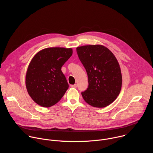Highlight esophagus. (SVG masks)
<instances>
[{
  "instance_id": "34e87169",
  "label": "esophagus",
  "mask_w": 153,
  "mask_h": 153,
  "mask_svg": "<svg viewBox=\"0 0 153 153\" xmlns=\"http://www.w3.org/2000/svg\"><path fill=\"white\" fill-rule=\"evenodd\" d=\"M70 86L71 87V88H77V85H76V84H74V85H70Z\"/></svg>"
}]
</instances>
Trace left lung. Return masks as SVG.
<instances>
[{
    "label": "left lung",
    "instance_id": "8db88e82",
    "mask_svg": "<svg viewBox=\"0 0 153 153\" xmlns=\"http://www.w3.org/2000/svg\"><path fill=\"white\" fill-rule=\"evenodd\" d=\"M76 50L88 78V88L82 93L84 100L94 107L107 106L121 90L122 77L117 59L101 45L79 47Z\"/></svg>",
    "mask_w": 153,
    "mask_h": 153
}]
</instances>
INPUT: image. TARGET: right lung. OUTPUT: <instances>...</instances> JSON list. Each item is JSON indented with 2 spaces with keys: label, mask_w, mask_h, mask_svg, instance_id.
<instances>
[{
  "label": "right lung",
  "mask_w": 153,
  "mask_h": 153,
  "mask_svg": "<svg viewBox=\"0 0 153 153\" xmlns=\"http://www.w3.org/2000/svg\"><path fill=\"white\" fill-rule=\"evenodd\" d=\"M72 54L71 48L52 47L40 50L33 57L25 84L28 94L37 104L48 108L63 96L69 85L61 68Z\"/></svg>",
  "instance_id": "obj_1"
}]
</instances>
